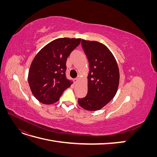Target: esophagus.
Wrapping results in <instances>:
<instances>
[{"mask_svg":"<svg viewBox=\"0 0 157 157\" xmlns=\"http://www.w3.org/2000/svg\"><path fill=\"white\" fill-rule=\"evenodd\" d=\"M78 78H75L74 79V82H75V83L78 82Z\"/></svg>","mask_w":157,"mask_h":157,"instance_id":"1","label":"esophagus"}]
</instances>
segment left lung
I'll return each mask as SVG.
<instances>
[{
    "label": "left lung",
    "mask_w": 157,
    "mask_h": 157,
    "mask_svg": "<svg viewBox=\"0 0 157 157\" xmlns=\"http://www.w3.org/2000/svg\"><path fill=\"white\" fill-rule=\"evenodd\" d=\"M89 62L88 93L78 98L79 105L87 111H98L112 100L119 84V70L115 57L107 47L97 41L82 40Z\"/></svg>",
    "instance_id": "1"
}]
</instances>
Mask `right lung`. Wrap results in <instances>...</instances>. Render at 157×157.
I'll use <instances>...</instances> for the list:
<instances>
[{
  "label": "right lung",
  "mask_w": 157,
  "mask_h": 157,
  "mask_svg": "<svg viewBox=\"0 0 157 157\" xmlns=\"http://www.w3.org/2000/svg\"><path fill=\"white\" fill-rule=\"evenodd\" d=\"M80 41V39H57L36 55L29 69L28 82L37 100L48 105L54 103L73 83L66 78V61Z\"/></svg>",
  "instance_id": "obj_1"
}]
</instances>
